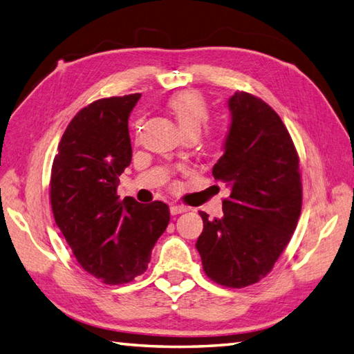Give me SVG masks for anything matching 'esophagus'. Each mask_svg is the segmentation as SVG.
<instances>
[{
	"instance_id": "esophagus-1",
	"label": "esophagus",
	"mask_w": 354,
	"mask_h": 354,
	"mask_svg": "<svg viewBox=\"0 0 354 354\" xmlns=\"http://www.w3.org/2000/svg\"><path fill=\"white\" fill-rule=\"evenodd\" d=\"M169 211H171V215H178V214L186 212L187 207L182 206V205H171L169 206Z\"/></svg>"
}]
</instances>
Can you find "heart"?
<instances>
[{
    "mask_svg": "<svg viewBox=\"0 0 354 354\" xmlns=\"http://www.w3.org/2000/svg\"><path fill=\"white\" fill-rule=\"evenodd\" d=\"M168 108L186 137H197L209 119L206 100L196 90L177 93L168 100Z\"/></svg>",
    "mask_w": 354,
    "mask_h": 354,
    "instance_id": "heart-1",
    "label": "heart"
}]
</instances>
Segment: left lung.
<instances>
[{"instance_id":"obj_1","label":"left lung","mask_w":354,"mask_h":354,"mask_svg":"<svg viewBox=\"0 0 354 354\" xmlns=\"http://www.w3.org/2000/svg\"><path fill=\"white\" fill-rule=\"evenodd\" d=\"M230 128L215 180L230 187L223 217L203 218L196 248L206 275L225 287L258 283L290 241L302 205L299 157L283 120L250 93L229 99Z\"/></svg>"}]
</instances>
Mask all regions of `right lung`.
<instances>
[{
    "label": "right lung",
    "mask_w": 354,
    "mask_h": 354,
    "mask_svg": "<svg viewBox=\"0 0 354 354\" xmlns=\"http://www.w3.org/2000/svg\"><path fill=\"white\" fill-rule=\"evenodd\" d=\"M140 93L95 100L71 119L57 145L50 203L81 268L105 284H125L148 269L169 223L163 201L118 196L133 157L128 118Z\"/></svg>",
    "instance_id": "right-lung-1"
}]
</instances>
